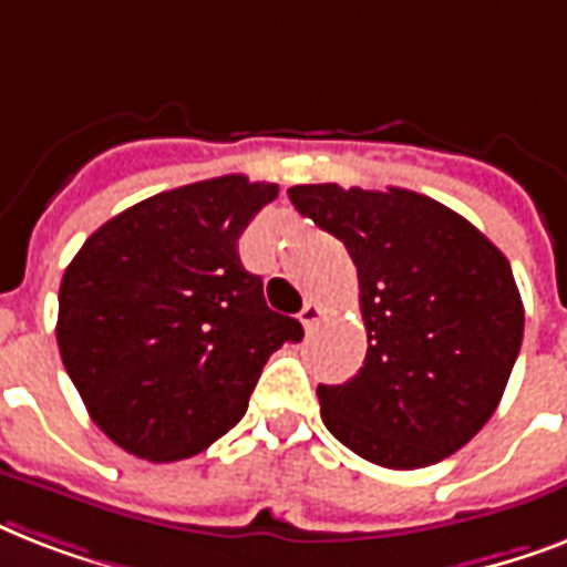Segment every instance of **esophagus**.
Segmentation results:
<instances>
[{"instance_id":"esophagus-1","label":"esophagus","mask_w":567,"mask_h":567,"mask_svg":"<svg viewBox=\"0 0 567 567\" xmlns=\"http://www.w3.org/2000/svg\"><path fill=\"white\" fill-rule=\"evenodd\" d=\"M320 318H323V309H320L318 302H306V306H302V311H300V323H302V329H306V332H311V329L318 327L320 323Z\"/></svg>"}]
</instances>
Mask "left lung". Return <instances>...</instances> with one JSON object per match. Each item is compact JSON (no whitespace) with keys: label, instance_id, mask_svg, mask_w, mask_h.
<instances>
[{"label":"left lung","instance_id":"8db88e82","mask_svg":"<svg viewBox=\"0 0 567 567\" xmlns=\"http://www.w3.org/2000/svg\"><path fill=\"white\" fill-rule=\"evenodd\" d=\"M288 196L344 244L359 274L368 355L344 385H318L327 430L394 471L465 447L501 403L524 338L506 256L462 214L414 190L327 182Z\"/></svg>","mask_w":567,"mask_h":567}]
</instances>
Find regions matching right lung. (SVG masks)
Here are the masks:
<instances>
[{
    "label": "right lung",
    "mask_w": 567,
    "mask_h": 567,
    "mask_svg": "<svg viewBox=\"0 0 567 567\" xmlns=\"http://www.w3.org/2000/svg\"><path fill=\"white\" fill-rule=\"evenodd\" d=\"M279 188L217 176L102 223L58 291V350L93 423L150 462L196 456L244 417L300 320L267 309L238 238Z\"/></svg>",
    "instance_id": "obj_1"
}]
</instances>
